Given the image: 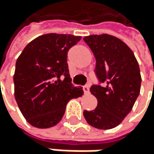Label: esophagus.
<instances>
[{"mask_svg":"<svg viewBox=\"0 0 154 154\" xmlns=\"http://www.w3.org/2000/svg\"><path fill=\"white\" fill-rule=\"evenodd\" d=\"M84 92H85V94L90 93V87H88V85L84 86Z\"/></svg>","mask_w":154,"mask_h":154,"instance_id":"obj_1","label":"esophagus"}]
</instances>
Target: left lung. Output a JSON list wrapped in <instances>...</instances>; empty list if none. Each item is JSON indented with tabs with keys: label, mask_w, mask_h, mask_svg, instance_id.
<instances>
[{
	"label": "left lung",
	"mask_w": 154,
	"mask_h": 154,
	"mask_svg": "<svg viewBox=\"0 0 154 154\" xmlns=\"http://www.w3.org/2000/svg\"><path fill=\"white\" fill-rule=\"evenodd\" d=\"M96 59V75L104 86L93 85L91 92L98 100L92 111H84L88 125L98 129L114 128L133 108L140 91L141 76L131 49L120 38L108 35L83 38Z\"/></svg>",
	"instance_id": "8db88e82"
}]
</instances>
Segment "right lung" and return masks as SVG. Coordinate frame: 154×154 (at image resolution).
Wrapping results in <instances>:
<instances>
[{
	"instance_id": "right-lung-1",
	"label": "right lung",
	"mask_w": 154,
	"mask_h": 154,
	"mask_svg": "<svg viewBox=\"0 0 154 154\" xmlns=\"http://www.w3.org/2000/svg\"><path fill=\"white\" fill-rule=\"evenodd\" d=\"M80 36L50 33L30 41L15 63L14 98L31 126L49 128L61 121L68 100L83 95L71 83L67 51Z\"/></svg>"
}]
</instances>
